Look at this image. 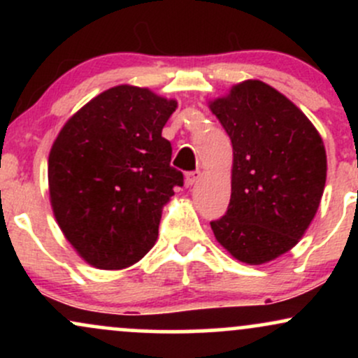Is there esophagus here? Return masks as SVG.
I'll use <instances>...</instances> for the list:
<instances>
[{
	"label": "esophagus",
	"instance_id": "1",
	"mask_svg": "<svg viewBox=\"0 0 358 358\" xmlns=\"http://www.w3.org/2000/svg\"><path fill=\"white\" fill-rule=\"evenodd\" d=\"M199 178H200V171H190V173H187V176H185V183H187V187H192V185L199 182Z\"/></svg>",
	"mask_w": 358,
	"mask_h": 358
}]
</instances>
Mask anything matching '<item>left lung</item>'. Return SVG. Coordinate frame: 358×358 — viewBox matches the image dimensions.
<instances>
[{
  "label": "left lung",
  "mask_w": 358,
  "mask_h": 358,
  "mask_svg": "<svg viewBox=\"0 0 358 358\" xmlns=\"http://www.w3.org/2000/svg\"><path fill=\"white\" fill-rule=\"evenodd\" d=\"M232 141V193L212 220L215 239L245 264H262L298 244L327 182V153L310 119L261 80L234 85L210 102Z\"/></svg>",
  "instance_id": "8db88e82"
}]
</instances>
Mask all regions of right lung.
<instances>
[{
    "label": "right lung",
    "mask_w": 358,
    "mask_h": 358,
    "mask_svg": "<svg viewBox=\"0 0 358 358\" xmlns=\"http://www.w3.org/2000/svg\"><path fill=\"white\" fill-rule=\"evenodd\" d=\"M176 109L148 89L117 85L65 122L48 156L55 219L99 269L134 264L155 245L162 208L183 173L163 126Z\"/></svg>",
    "instance_id": "right-lung-1"
}]
</instances>
